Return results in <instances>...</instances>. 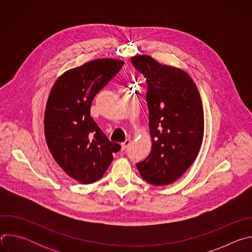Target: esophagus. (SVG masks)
<instances>
[{
    "label": "esophagus",
    "instance_id": "1",
    "mask_svg": "<svg viewBox=\"0 0 252 252\" xmlns=\"http://www.w3.org/2000/svg\"><path fill=\"white\" fill-rule=\"evenodd\" d=\"M130 143H131V140H130L129 138H127V139H126L124 142H122V148H123V150H126V149L130 146Z\"/></svg>",
    "mask_w": 252,
    "mask_h": 252
}]
</instances>
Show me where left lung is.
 Here are the masks:
<instances>
[{
  "mask_svg": "<svg viewBox=\"0 0 252 252\" xmlns=\"http://www.w3.org/2000/svg\"><path fill=\"white\" fill-rule=\"evenodd\" d=\"M147 80L152 152L136 167L145 181L166 186L181 177L196 158L203 138L202 102L191 78L147 55L130 59Z\"/></svg>",
  "mask_w": 252,
  "mask_h": 252,
  "instance_id": "8db88e82",
  "label": "left lung"
}]
</instances>
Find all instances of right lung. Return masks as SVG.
I'll return each mask as SVG.
<instances>
[{
	"mask_svg": "<svg viewBox=\"0 0 252 252\" xmlns=\"http://www.w3.org/2000/svg\"><path fill=\"white\" fill-rule=\"evenodd\" d=\"M124 62L91 61L69 69L55 83L45 112L50 152L70 177L88 185L98 181L121 145L111 141L91 117L94 95L119 73Z\"/></svg>",
	"mask_w": 252,
	"mask_h": 252,
	"instance_id": "obj_1",
	"label": "right lung"
}]
</instances>
